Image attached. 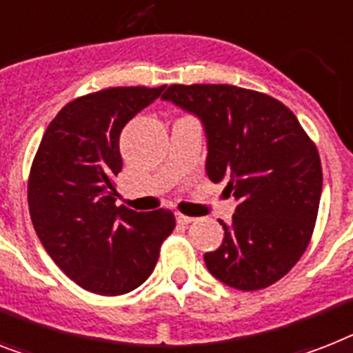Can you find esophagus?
<instances>
[{
  "label": "esophagus",
  "instance_id": "34e87169",
  "mask_svg": "<svg viewBox=\"0 0 353 353\" xmlns=\"http://www.w3.org/2000/svg\"><path fill=\"white\" fill-rule=\"evenodd\" d=\"M176 219H177V223H181V225H190V223L194 221V217L183 216V214H176Z\"/></svg>",
  "mask_w": 353,
  "mask_h": 353
}]
</instances>
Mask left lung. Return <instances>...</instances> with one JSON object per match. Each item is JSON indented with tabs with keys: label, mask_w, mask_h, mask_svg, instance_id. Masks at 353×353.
<instances>
[{
	"label": "left lung",
	"mask_w": 353,
	"mask_h": 353,
	"mask_svg": "<svg viewBox=\"0 0 353 353\" xmlns=\"http://www.w3.org/2000/svg\"><path fill=\"white\" fill-rule=\"evenodd\" d=\"M199 117L206 176L237 201L221 246L206 252L212 276L237 290H261L305 254L319 210V152L294 112L266 94L234 85H170L163 94Z\"/></svg>",
	"instance_id": "1"
}]
</instances>
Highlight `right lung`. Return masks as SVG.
<instances>
[{"label": "right lung", "instance_id": "right-lung-1", "mask_svg": "<svg viewBox=\"0 0 353 353\" xmlns=\"http://www.w3.org/2000/svg\"><path fill=\"white\" fill-rule=\"evenodd\" d=\"M165 87H114L57 112L28 177L34 230L74 283L99 296H121L148 279L161 243L176 226L170 210L116 206L119 136Z\"/></svg>", "mask_w": 353, "mask_h": 353}]
</instances>
